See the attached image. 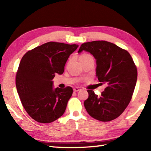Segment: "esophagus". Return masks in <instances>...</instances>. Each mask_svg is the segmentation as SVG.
Instances as JSON below:
<instances>
[{
	"label": "esophagus",
	"mask_w": 151,
	"mask_h": 151,
	"mask_svg": "<svg viewBox=\"0 0 151 151\" xmlns=\"http://www.w3.org/2000/svg\"><path fill=\"white\" fill-rule=\"evenodd\" d=\"M81 88H80V87H75L73 88L74 92H78V91H81Z\"/></svg>",
	"instance_id": "esophagus-1"
}]
</instances>
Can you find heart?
I'll return each mask as SVG.
<instances>
[{"mask_svg": "<svg viewBox=\"0 0 151 151\" xmlns=\"http://www.w3.org/2000/svg\"><path fill=\"white\" fill-rule=\"evenodd\" d=\"M93 58V57L91 55L88 54H83L81 55L80 59H83V58Z\"/></svg>", "mask_w": 151, "mask_h": 151, "instance_id": "obj_1", "label": "heart"}]
</instances>
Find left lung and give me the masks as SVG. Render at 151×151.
I'll return each mask as SVG.
<instances>
[{"mask_svg": "<svg viewBox=\"0 0 151 151\" xmlns=\"http://www.w3.org/2000/svg\"><path fill=\"white\" fill-rule=\"evenodd\" d=\"M87 51L96 60V77L107 86L101 96L88 90L84 105L89 115L100 121L116 119L131 101L137 80V69L126 50L105 40L82 44L78 52Z\"/></svg>", "mask_w": 151, "mask_h": 151, "instance_id": "1", "label": "left lung"}]
</instances>
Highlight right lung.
<instances>
[{
	"instance_id": "right-lung-1",
	"label": "right lung",
	"mask_w": 151,
	"mask_h": 151,
	"mask_svg": "<svg viewBox=\"0 0 151 151\" xmlns=\"http://www.w3.org/2000/svg\"><path fill=\"white\" fill-rule=\"evenodd\" d=\"M77 45L48 42L22 57L16 75V86L25 111L35 121L50 123L65 112L73 88H52L56 74L61 75Z\"/></svg>"
}]
</instances>
